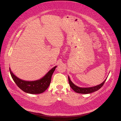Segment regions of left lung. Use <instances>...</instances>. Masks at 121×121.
Returning a JSON list of instances; mask_svg holds the SVG:
<instances>
[{
	"instance_id": "1",
	"label": "left lung",
	"mask_w": 121,
	"mask_h": 121,
	"mask_svg": "<svg viewBox=\"0 0 121 121\" xmlns=\"http://www.w3.org/2000/svg\"><path fill=\"white\" fill-rule=\"evenodd\" d=\"M106 80V79L103 82V83L98 85L95 86L94 87H92L81 88V87H79L76 86L72 83L69 78V84L70 87L73 89L75 92L78 93H81V94H89L98 90L100 88H101L103 86Z\"/></svg>"
}]
</instances>
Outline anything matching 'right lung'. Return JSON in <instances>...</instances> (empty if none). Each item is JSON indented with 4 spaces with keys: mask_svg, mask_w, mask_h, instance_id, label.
<instances>
[{
    "mask_svg": "<svg viewBox=\"0 0 121 121\" xmlns=\"http://www.w3.org/2000/svg\"><path fill=\"white\" fill-rule=\"evenodd\" d=\"M56 67V66L53 67L41 79L33 81H27L21 80L12 73L10 69H9V71L14 81L18 87L24 92L30 94H40L44 92L49 86L51 81L52 74Z\"/></svg>",
    "mask_w": 121,
    "mask_h": 121,
    "instance_id": "obj_1",
    "label": "right lung"
}]
</instances>
